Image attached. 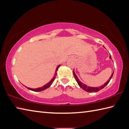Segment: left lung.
<instances>
[{
	"label": "left lung",
	"mask_w": 129,
	"mask_h": 129,
	"mask_svg": "<svg viewBox=\"0 0 129 129\" xmlns=\"http://www.w3.org/2000/svg\"><path fill=\"white\" fill-rule=\"evenodd\" d=\"M110 59H111V55H110ZM73 74H74V77L76 79V81H77V83L78 84V85H79V86H80L81 88L83 89L84 90H85V91H86L87 92H97V91H99V90L103 89L104 87H105L108 84V83L110 82L111 79L112 78V77H113V74H114V72L113 73V74H112L111 76L110 77V78H109V80L106 82V83L104 84V85H103L102 86H99V87H90V86H87V85H86L84 84L83 83H82L79 80L78 78L77 77V76H76V75L74 73V70L73 71Z\"/></svg>",
	"instance_id": "obj_1"
}]
</instances>
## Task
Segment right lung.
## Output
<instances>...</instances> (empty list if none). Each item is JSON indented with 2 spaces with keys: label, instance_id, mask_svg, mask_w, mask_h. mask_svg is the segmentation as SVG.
<instances>
[{
  "label": "right lung",
  "instance_id": "add662e5",
  "mask_svg": "<svg viewBox=\"0 0 129 129\" xmlns=\"http://www.w3.org/2000/svg\"><path fill=\"white\" fill-rule=\"evenodd\" d=\"M60 66V65H58V66L57 67L56 69V70H55L56 72H57V69H58V68H59V67ZM56 75V73H55V76H54V78L51 79L50 81H49L48 83L45 84L44 86H43L41 87H38V88H36V89H33V88H30V87H26V86H25V87H27V89H28L32 90V91H36V92H37V91H43V90H44L46 89L47 88H48V87H49L50 86V85L52 84V83H53V81H54V80H55V79Z\"/></svg>",
  "mask_w": 129,
  "mask_h": 129
}]
</instances>
